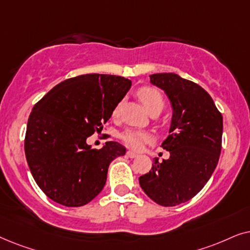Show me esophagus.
I'll use <instances>...</instances> for the list:
<instances>
[{"mask_svg": "<svg viewBox=\"0 0 250 250\" xmlns=\"http://www.w3.org/2000/svg\"><path fill=\"white\" fill-rule=\"evenodd\" d=\"M127 156H129V158H130V159H134V158H136V156H137V153H135V152H132V151H128L127 152Z\"/></svg>", "mask_w": 250, "mask_h": 250, "instance_id": "1", "label": "esophagus"}]
</instances>
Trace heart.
Listing matches in <instances>:
<instances>
[{"label":"heart","mask_w":250,"mask_h":250,"mask_svg":"<svg viewBox=\"0 0 250 250\" xmlns=\"http://www.w3.org/2000/svg\"><path fill=\"white\" fill-rule=\"evenodd\" d=\"M138 98L144 104L146 109L149 112V114L155 111L161 112L165 107V99L162 97L161 92L158 89L152 88V86H143L138 89L137 91ZM121 104H116L113 109V115L116 116L120 112ZM120 139L125 143L128 147L134 149H142L145 144H147L152 141V136L147 131L138 130V129H125L120 134Z\"/></svg>","instance_id":"1"}]
</instances>
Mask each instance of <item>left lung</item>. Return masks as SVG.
<instances>
[{
  "mask_svg": "<svg viewBox=\"0 0 250 250\" xmlns=\"http://www.w3.org/2000/svg\"><path fill=\"white\" fill-rule=\"evenodd\" d=\"M172 107L169 136L162 147L170 153L154 164L139 184L160 206L172 207L191 200L211 177L222 149L223 116L210 95L197 83L175 73L149 75Z\"/></svg>",
  "mask_w": 250,
  "mask_h": 250,
  "instance_id": "1",
  "label": "left lung"
}]
</instances>
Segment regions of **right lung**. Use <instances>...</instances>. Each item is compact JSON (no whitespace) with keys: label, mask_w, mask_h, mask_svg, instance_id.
Returning <instances> with one entry per match:
<instances>
[{"label":"right lung","mask_w":250,"mask_h":250,"mask_svg":"<svg viewBox=\"0 0 250 250\" xmlns=\"http://www.w3.org/2000/svg\"><path fill=\"white\" fill-rule=\"evenodd\" d=\"M131 81L122 76L84 74L65 80L35 104L25 136L26 160L46 197L66 207H81L97 197L108 166L125 147L107 142L91 148L86 138L103 130Z\"/></svg>","instance_id":"obj_1"}]
</instances>
